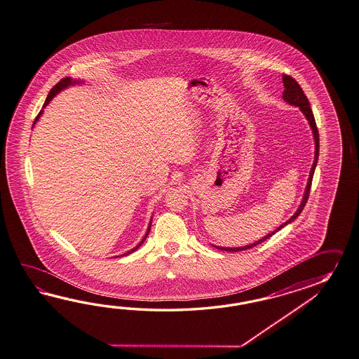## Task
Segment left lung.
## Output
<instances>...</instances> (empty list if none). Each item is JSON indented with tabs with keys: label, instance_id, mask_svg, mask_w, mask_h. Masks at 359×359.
Wrapping results in <instances>:
<instances>
[{
	"label": "left lung",
	"instance_id": "8db88e82",
	"mask_svg": "<svg viewBox=\"0 0 359 359\" xmlns=\"http://www.w3.org/2000/svg\"><path fill=\"white\" fill-rule=\"evenodd\" d=\"M283 85L284 102H285V103H288V104H291V106H294V107H299L301 112L304 114V116L306 117L309 126H310V129H311V132H313L314 144H316V151H314V163H313L311 169H310V173H309L308 184H306V187H305V192H304L302 201H301L300 205H299L297 210L294 212V215H293L288 221H285L284 224L279 226V227L276 229L274 231L267 233L266 236L261 238V239L257 241V242L252 243V244H248V245H244V247H233V248H230V247H218V245H215V244H213L212 247H215L217 250H226V252H239V250H250L252 247H256V245L259 244V243L265 242V241L269 239L271 235H274V233H278L280 229H283L284 226L293 222L297 217L300 216L302 209H304V207L306 205L309 192H310V187H311V181H313V175H314V170H316V167H317L318 156H319V134H318L317 124H316V118H314V115H313V111L310 109V103H309V100L306 98V95H305L304 92H302L300 85L297 83V81H296L293 77L288 75H283Z\"/></svg>",
	"mask_w": 359,
	"mask_h": 359
}]
</instances>
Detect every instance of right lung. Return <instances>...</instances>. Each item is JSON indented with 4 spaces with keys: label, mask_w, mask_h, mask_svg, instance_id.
I'll use <instances>...</instances> for the list:
<instances>
[{
    "label": "right lung",
    "mask_w": 359,
    "mask_h": 359,
    "mask_svg": "<svg viewBox=\"0 0 359 359\" xmlns=\"http://www.w3.org/2000/svg\"><path fill=\"white\" fill-rule=\"evenodd\" d=\"M76 85H83V80H74V79H71V77H66V79H62L60 81H59L53 89H51L50 93H49V95H48V98H46V100H45V103H43V106H42V109L39 112V115H37V117H36V120H34V126L39 120H40V117H41L42 114H43V109L50 103L51 100L57 95V94H59L60 92H63V90H66V89H68L69 86H76ZM32 126V128H34ZM151 224H152V216H151L150 218V222H149V227H147V231H146V233H144V236L142 238V241L141 242L138 243L134 248H132L130 250H128V252H126V253H123V255H120V256H117V257H124V256H128V255H130V253H133L134 250H138L141 245H142V243L146 241V238H147V235H149V233H150L151 230Z\"/></svg>",
    "instance_id": "1"
}]
</instances>
